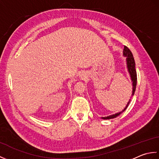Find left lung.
Segmentation results:
<instances>
[{
  "label": "left lung",
  "mask_w": 159,
  "mask_h": 159,
  "mask_svg": "<svg viewBox=\"0 0 159 159\" xmlns=\"http://www.w3.org/2000/svg\"><path fill=\"white\" fill-rule=\"evenodd\" d=\"M124 55L125 57H126V63H127L128 70L130 73L132 82H133V93H132V96H133L134 95V92H135L136 86H137V72H136V69H135V62H134V59L133 54H132L129 48H128V47L126 46H124ZM130 100H129V102H128L126 107H125V109L122 111H121V112H119V113H116V114L111 115V116L102 117V118L104 120H109V119H113V118H115V117H117L118 116H120L121 113L124 112V111L126 109V108L128 107V104H129V103H130Z\"/></svg>",
  "instance_id": "1"
}]
</instances>
